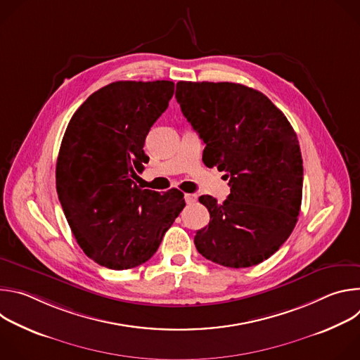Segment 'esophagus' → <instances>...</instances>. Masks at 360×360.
<instances>
[{"instance_id":"esophagus-1","label":"esophagus","mask_w":360,"mask_h":360,"mask_svg":"<svg viewBox=\"0 0 360 360\" xmlns=\"http://www.w3.org/2000/svg\"><path fill=\"white\" fill-rule=\"evenodd\" d=\"M196 199H198V196L195 193H185V202L186 203H193V202H196Z\"/></svg>"}]
</instances>
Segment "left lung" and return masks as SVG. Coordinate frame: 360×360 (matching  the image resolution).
Listing matches in <instances>:
<instances>
[{
    "label": "left lung",
    "instance_id": "left-lung-1",
    "mask_svg": "<svg viewBox=\"0 0 360 360\" xmlns=\"http://www.w3.org/2000/svg\"><path fill=\"white\" fill-rule=\"evenodd\" d=\"M181 111L203 143V162L226 172L224 200L199 198L210 225L195 246L226 268H249L274 255L292 233L302 203L303 165L297 136L262 92L233 82L176 84Z\"/></svg>",
    "mask_w": 360,
    "mask_h": 360
}]
</instances>
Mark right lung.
Returning a JSON list of instances; mask_svg holds the SVG:
<instances>
[{
    "instance_id": "1",
    "label": "right lung",
    "mask_w": 360,
    "mask_h": 360,
    "mask_svg": "<svg viewBox=\"0 0 360 360\" xmlns=\"http://www.w3.org/2000/svg\"><path fill=\"white\" fill-rule=\"evenodd\" d=\"M172 81H117L86 98L64 134L56 169L68 225L94 262L115 271L150 259L185 207L184 193L136 185L145 138L168 108Z\"/></svg>"
}]
</instances>
